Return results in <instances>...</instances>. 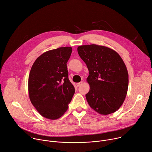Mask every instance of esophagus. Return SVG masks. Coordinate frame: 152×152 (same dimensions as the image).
Instances as JSON below:
<instances>
[{"label":"esophagus","mask_w":152,"mask_h":152,"mask_svg":"<svg viewBox=\"0 0 152 152\" xmlns=\"http://www.w3.org/2000/svg\"><path fill=\"white\" fill-rule=\"evenodd\" d=\"M82 83H83V82H82V81H81V82H79V83H77V84H76V86H77V87H79V86H81V85L82 84Z\"/></svg>","instance_id":"obj_1"}]
</instances>
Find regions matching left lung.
<instances>
[{
  "label": "left lung",
  "instance_id": "left-lung-1",
  "mask_svg": "<svg viewBox=\"0 0 152 152\" xmlns=\"http://www.w3.org/2000/svg\"><path fill=\"white\" fill-rule=\"evenodd\" d=\"M77 52L89 71L90 91L86 94L89 105L101 115L115 112L125 100L129 86L123 60L115 50L96 44L79 46Z\"/></svg>",
  "mask_w": 152,
  "mask_h": 152
}]
</instances>
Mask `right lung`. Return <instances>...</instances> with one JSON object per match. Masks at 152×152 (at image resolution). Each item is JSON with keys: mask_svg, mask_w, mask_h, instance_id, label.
Returning <instances> with one entry per match:
<instances>
[{"mask_svg": "<svg viewBox=\"0 0 152 152\" xmlns=\"http://www.w3.org/2000/svg\"><path fill=\"white\" fill-rule=\"evenodd\" d=\"M72 48L47 51L33 64L28 77L31 102L43 117L57 119L66 111L75 92L68 79L66 63Z\"/></svg>", "mask_w": 152, "mask_h": 152, "instance_id": "obj_1", "label": "right lung"}]
</instances>
